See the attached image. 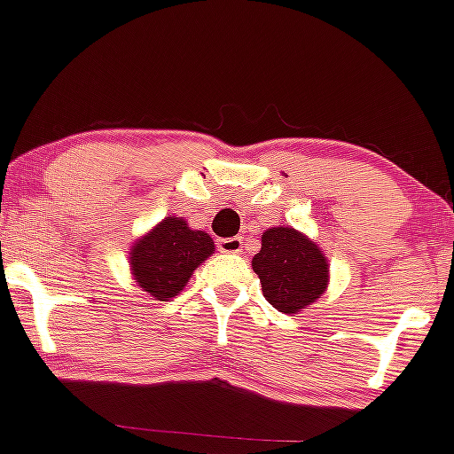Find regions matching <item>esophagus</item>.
Masks as SVG:
<instances>
[{"instance_id":"obj_1","label":"esophagus","mask_w":454,"mask_h":454,"mask_svg":"<svg viewBox=\"0 0 454 454\" xmlns=\"http://www.w3.org/2000/svg\"><path fill=\"white\" fill-rule=\"evenodd\" d=\"M217 248L228 254H241L244 253V239L241 237H226V239L217 241Z\"/></svg>"}]
</instances>
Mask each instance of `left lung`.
Instances as JSON below:
<instances>
[{
  "mask_svg": "<svg viewBox=\"0 0 454 454\" xmlns=\"http://www.w3.org/2000/svg\"><path fill=\"white\" fill-rule=\"evenodd\" d=\"M253 270L259 274L265 301L283 314L301 312L327 290V259L294 228H268Z\"/></svg>",
  "mask_w": 454,
  "mask_h": 454,
  "instance_id": "left-lung-1",
  "label": "left lung"
}]
</instances>
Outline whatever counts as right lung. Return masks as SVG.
I'll list each match as a JSON object with an SVG mask.
<instances>
[{"label": "right lung", "instance_id": "add662e5", "mask_svg": "<svg viewBox=\"0 0 454 454\" xmlns=\"http://www.w3.org/2000/svg\"><path fill=\"white\" fill-rule=\"evenodd\" d=\"M215 246L208 232L191 231L184 219L167 217L131 248L136 283L153 299L168 301L184 290L191 274Z\"/></svg>", "mask_w": 454, "mask_h": 454}]
</instances>
